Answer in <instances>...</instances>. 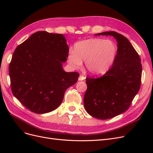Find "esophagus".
Returning a JSON list of instances; mask_svg holds the SVG:
<instances>
[{"label": "esophagus", "mask_w": 153, "mask_h": 153, "mask_svg": "<svg viewBox=\"0 0 153 153\" xmlns=\"http://www.w3.org/2000/svg\"><path fill=\"white\" fill-rule=\"evenodd\" d=\"M85 79V77L83 75H80L79 78H78V80H84Z\"/></svg>", "instance_id": "1"}]
</instances>
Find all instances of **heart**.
<instances>
[{"mask_svg":"<svg viewBox=\"0 0 153 153\" xmlns=\"http://www.w3.org/2000/svg\"><path fill=\"white\" fill-rule=\"evenodd\" d=\"M114 41L101 38H91L78 41L68 55V61L75 69L82 66L85 61L87 70L94 75L107 72L113 66L117 54Z\"/></svg>","mask_w":153,"mask_h":153,"instance_id":"b5f03b06","label":"heart"}]
</instances>
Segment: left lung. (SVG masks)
Returning <instances> with one entry per match:
<instances>
[{
	"mask_svg": "<svg viewBox=\"0 0 153 153\" xmlns=\"http://www.w3.org/2000/svg\"><path fill=\"white\" fill-rule=\"evenodd\" d=\"M95 35L113 36L118 50L112 67L103 76L86 78L84 107L92 117L108 119L129 108L140 89L142 64L139 55L126 37L114 31Z\"/></svg>",
	"mask_w": 153,
	"mask_h": 153,
	"instance_id": "8db88e82",
	"label": "left lung"
}]
</instances>
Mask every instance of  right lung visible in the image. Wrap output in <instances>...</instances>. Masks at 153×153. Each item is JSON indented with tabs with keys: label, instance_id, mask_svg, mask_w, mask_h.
I'll return each instance as SVG.
<instances>
[{
	"label": "right lung",
	"instance_id": "obj_1",
	"mask_svg": "<svg viewBox=\"0 0 153 153\" xmlns=\"http://www.w3.org/2000/svg\"><path fill=\"white\" fill-rule=\"evenodd\" d=\"M68 53L64 36L46 31L35 32L15 49L9 66L11 91L31 112L55 110L66 90L77 82L79 74L62 68Z\"/></svg>",
	"mask_w": 153,
	"mask_h": 153
}]
</instances>
